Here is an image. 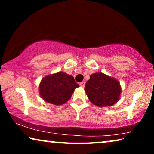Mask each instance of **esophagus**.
<instances>
[{
    "label": "esophagus",
    "instance_id": "obj_1",
    "mask_svg": "<svg viewBox=\"0 0 154 154\" xmlns=\"http://www.w3.org/2000/svg\"><path fill=\"white\" fill-rule=\"evenodd\" d=\"M85 82H81V83H80V85H81V87L82 88H84L85 87Z\"/></svg>",
    "mask_w": 154,
    "mask_h": 154
}]
</instances>
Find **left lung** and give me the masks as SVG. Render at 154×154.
I'll list each match as a JSON object with an SVG mask.
<instances>
[{"label": "left lung", "instance_id": "left-lung-1", "mask_svg": "<svg viewBox=\"0 0 154 154\" xmlns=\"http://www.w3.org/2000/svg\"><path fill=\"white\" fill-rule=\"evenodd\" d=\"M85 91L93 104L99 107L110 106L119 100L121 87L114 78L97 72L90 75L85 84Z\"/></svg>", "mask_w": 154, "mask_h": 154}]
</instances>
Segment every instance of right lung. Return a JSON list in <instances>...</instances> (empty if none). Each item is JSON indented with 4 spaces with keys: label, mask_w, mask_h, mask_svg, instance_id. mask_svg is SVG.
Returning <instances> with one entry per match:
<instances>
[{
    "label": "right lung",
    "mask_w": 154,
    "mask_h": 154,
    "mask_svg": "<svg viewBox=\"0 0 154 154\" xmlns=\"http://www.w3.org/2000/svg\"><path fill=\"white\" fill-rule=\"evenodd\" d=\"M79 85L72 75L60 72L48 75L43 78L39 85V93L46 102L54 105L66 103Z\"/></svg>",
    "instance_id": "1"
}]
</instances>
